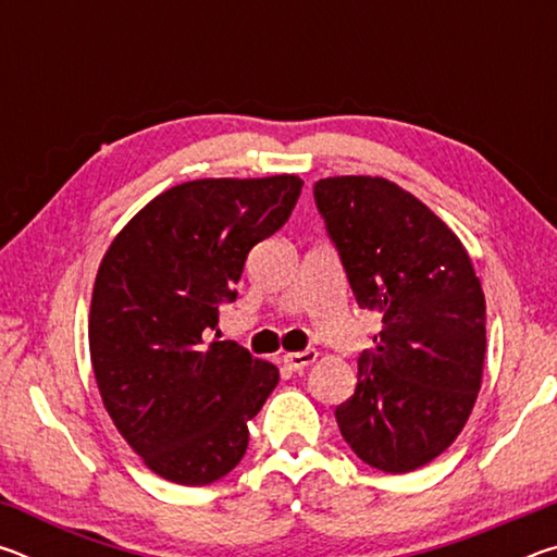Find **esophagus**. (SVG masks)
<instances>
[{
  "mask_svg": "<svg viewBox=\"0 0 557 557\" xmlns=\"http://www.w3.org/2000/svg\"><path fill=\"white\" fill-rule=\"evenodd\" d=\"M282 361H285L289 371H301V369H307V366H312L317 361V351H314V348H307V351L285 354V356H282Z\"/></svg>",
  "mask_w": 557,
  "mask_h": 557,
  "instance_id": "34e87169",
  "label": "esophagus"
}]
</instances>
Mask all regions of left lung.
<instances>
[{"label": "left lung", "instance_id": "left-lung-1", "mask_svg": "<svg viewBox=\"0 0 557 557\" xmlns=\"http://www.w3.org/2000/svg\"><path fill=\"white\" fill-rule=\"evenodd\" d=\"M314 201L358 307L383 319L336 408L338 430L375 469L425 467L457 440L482 388V282L447 223L388 178H319Z\"/></svg>", "mask_w": 557, "mask_h": 557}]
</instances>
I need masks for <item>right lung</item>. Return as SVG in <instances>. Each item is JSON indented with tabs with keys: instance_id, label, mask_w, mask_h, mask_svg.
Here are the masks:
<instances>
[{
	"instance_id": "add662e5",
	"label": "right lung",
	"mask_w": 557,
	"mask_h": 557,
	"mask_svg": "<svg viewBox=\"0 0 557 557\" xmlns=\"http://www.w3.org/2000/svg\"><path fill=\"white\" fill-rule=\"evenodd\" d=\"M301 178H196L122 228L90 299V361L127 445L166 482L203 486L248 449L280 371L235 342L206 344L252 245L289 219Z\"/></svg>"
}]
</instances>
